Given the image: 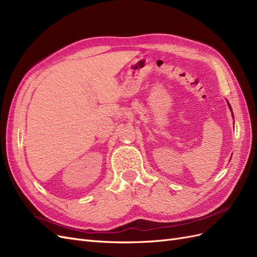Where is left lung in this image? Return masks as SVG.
Listing matches in <instances>:
<instances>
[{
  "label": "left lung",
  "instance_id": "obj_1",
  "mask_svg": "<svg viewBox=\"0 0 257 257\" xmlns=\"http://www.w3.org/2000/svg\"><path fill=\"white\" fill-rule=\"evenodd\" d=\"M227 102V105H228V108L230 109V111H231V115H232V118H234V112H232V109H231V107H230V104L228 103V100H226Z\"/></svg>",
  "mask_w": 257,
  "mask_h": 257
}]
</instances>
